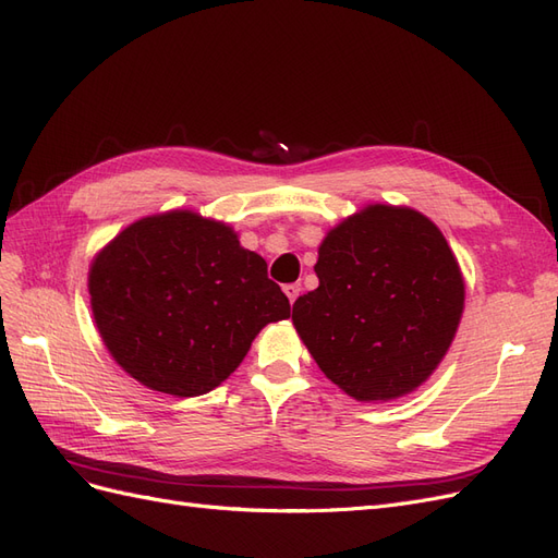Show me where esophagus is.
Listing matches in <instances>:
<instances>
[{"label":"esophagus","instance_id":"1","mask_svg":"<svg viewBox=\"0 0 558 558\" xmlns=\"http://www.w3.org/2000/svg\"><path fill=\"white\" fill-rule=\"evenodd\" d=\"M300 283H289V286H283V293H286V298H289V302L293 305V302L298 300V295H300Z\"/></svg>","mask_w":558,"mask_h":558}]
</instances>
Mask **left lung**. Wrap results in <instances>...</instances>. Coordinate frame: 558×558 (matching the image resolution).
Here are the masks:
<instances>
[{
    "instance_id": "obj_1",
    "label": "left lung",
    "mask_w": 558,
    "mask_h": 558,
    "mask_svg": "<svg viewBox=\"0 0 558 558\" xmlns=\"http://www.w3.org/2000/svg\"><path fill=\"white\" fill-rule=\"evenodd\" d=\"M293 326L332 384L359 402L408 396L442 363L459 330L465 281L428 216L367 205L328 230Z\"/></svg>"
}]
</instances>
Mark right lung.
<instances>
[{"label":"right lung","mask_w":558,"mask_h":558,"mask_svg":"<svg viewBox=\"0 0 558 558\" xmlns=\"http://www.w3.org/2000/svg\"><path fill=\"white\" fill-rule=\"evenodd\" d=\"M95 326L125 373L174 398L209 393L256 335L291 316L267 263L228 223L191 209L144 216L97 251Z\"/></svg>","instance_id":"1"}]
</instances>
